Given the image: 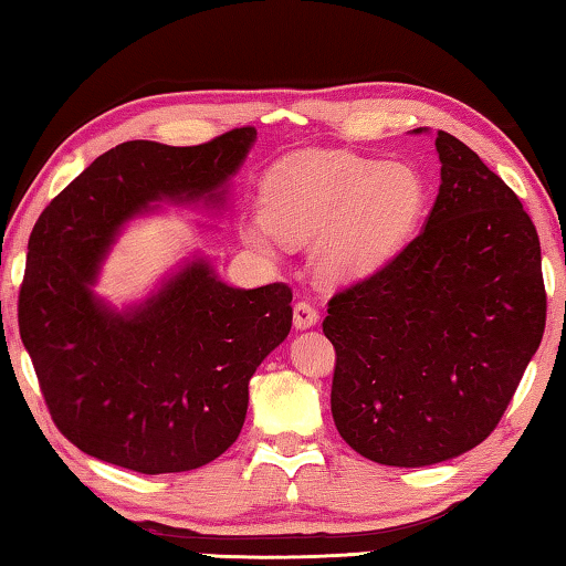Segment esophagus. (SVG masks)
<instances>
[{
    "instance_id": "esophagus-1",
    "label": "esophagus",
    "mask_w": 566,
    "mask_h": 566,
    "mask_svg": "<svg viewBox=\"0 0 566 566\" xmlns=\"http://www.w3.org/2000/svg\"><path fill=\"white\" fill-rule=\"evenodd\" d=\"M319 319V312L314 310L312 302L300 300L294 304V327L296 329H306V327H314Z\"/></svg>"
}]
</instances>
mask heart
Here are the masks:
<instances>
[{"instance_id":"obj_1","label":"heart","mask_w":566,"mask_h":566,"mask_svg":"<svg viewBox=\"0 0 566 566\" xmlns=\"http://www.w3.org/2000/svg\"><path fill=\"white\" fill-rule=\"evenodd\" d=\"M262 219L242 229L244 242L272 254V242L312 244L329 282L359 280L389 262L415 232L427 205L419 171L349 151L294 155L266 171Z\"/></svg>"}]
</instances>
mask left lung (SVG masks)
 <instances>
[{"label":"left lung","instance_id":"left-lung-1","mask_svg":"<svg viewBox=\"0 0 566 566\" xmlns=\"http://www.w3.org/2000/svg\"><path fill=\"white\" fill-rule=\"evenodd\" d=\"M421 132V129H417ZM427 227L329 300L332 417L354 452L427 467L482 444L539 347L547 292L536 227L464 142L437 132Z\"/></svg>","mask_w":566,"mask_h":566}]
</instances>
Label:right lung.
<instances>
[{
    "label": "right lung",
    "instance_id": "obj_1",
    "mask_svg": "<svg viewBox=\"0 0 566 566\" xmlns=\"http://www.w3.org/2000/svg\"><path fill=\"white\" fill-rule=\"evenodd\" d=\"M254 139L239 127L197 147L124 142L36 219L19 334L52 421L84 454L142 474L189 472L242 432L249 379L292 329L290 284L234 290L197 260L129 312L90 286L127 219L161 197L222 199Z\"/></svg>",
    "mask_w": 566,
    "mask_h": 566
}]
</instances>
